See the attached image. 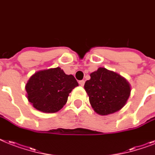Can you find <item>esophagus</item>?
I'll use <instances>...</instances> for the list:
<instances>
[{
  "label": "esophagus",
  "instance_id": "obj_1",
  "mask_svg": "<svg viewBox=\"0 0 155 155\" xmlns=\"http://www.w3.org/2000/svg\"><path fill=\"white\" fill-rule=\"evenodd\" d=\"M84 83H85V81H84V80H80V81H79V84H80V86H84Z\"/></svg>",
  "mask_w": 155,
  "mask_h": 155
}]
</instances>
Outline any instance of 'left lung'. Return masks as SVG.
Here are the masks:
<instances>
[{"mask_svg":"<svg viewBox=\"0 0 155 155\" xmlns=\"http://www.w3.org/2000/svg\"><path fill=\"white\" fill-rule=\"evenodd\" d=\"M90 76L84 88L95 112L107 115L116 112L125 105L130 96V87L124 78L104 68H99Z\"/></svg>","mask_w":155,"mask_h":155,"instance_id":"obj_1","label":"left lung"}]
</instances>
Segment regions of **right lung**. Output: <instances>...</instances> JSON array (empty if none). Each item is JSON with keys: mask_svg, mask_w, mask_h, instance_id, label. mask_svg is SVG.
<instances>
[{"mask_svg": "<svg viewBox=\"0 0 155 155\" xmlns=\"http://www.w3.org/2000/svg\"><path fill=\"white\" fill-rule=\"evenodd\" d=\"M72 75H66L60 68L37 71L31 76L25 89L28 101L37 110L55 113L64 106L69 93L77 87Z\"/></svg>", "mask_w": 155, "mask_h": 155, "instance_id": "1", "label": "right lung"}]
</instances>
